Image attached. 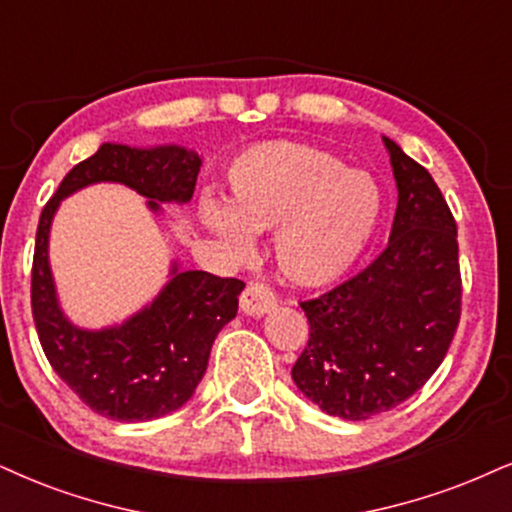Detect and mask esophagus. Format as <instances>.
Segmentation results:
<instances>
[{
	"label": "esophagus",
	"instance_id": "esophagus-1",
	"mask_svg": "<svg viewBox=\"0 0 512 512\" xmlns=\"http://www.w3.org/2000/svg\"><path fill=\"white\" fill-rule=\"evenodd\" d=\"M275 306L277 299L273 289L263 285V282H251L242 292V296H239V308H242L244 315H251V318H261V315L273 311Z\"/></svg>",
	"mask_w": 512,
	"mask_h": 512
}]
</instances>
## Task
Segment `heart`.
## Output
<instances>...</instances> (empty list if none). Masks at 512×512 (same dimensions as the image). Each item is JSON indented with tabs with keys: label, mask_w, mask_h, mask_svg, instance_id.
Wrapping results in <instances>:
<instances>
[{
	"label": "heart",
	"mask_w": 512,
	"mask_h": 512,
	"mask_svg": "<svg viewBox=\"0 0 512 512\" xmlns=\"http://www.w3.org/2000/svg\"><path fill=\"white\" fill-rule=\"evenodd\" d=\"M206 230L237 249L251 232L275 235L282 275L299 287L342 280L365 254L382 218V192L365 170L346 168L330 151L273 140L249 147L227 168V204L201 197Z\"/></svg>",
	"instance_id": "heart-1"
}]
</instances>
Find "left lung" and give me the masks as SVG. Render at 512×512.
<instances>
[{
	"label": "left lung",
	"mask_w": 512,
	"mask_h": 512,
	"mask_svg": "<svg viewBox=\"0 0 512 512\" xmlns=\"http://www.w3.org/2000/svg\"><path fill=\"white\" fill-rule=\"evenodd\" d=\"M399 204L387 249L344 285L304 301L311 337L292 377L327 415L368 420L434 375L460 320L458 232L441 189L382 137Z\"/></svg>",
	"instance_id": "8db88e82"
}]
</instances>
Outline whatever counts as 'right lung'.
<instances>
[{
  "label": "right lung",
  "instance_id": "1",
  "mask_svg": "<svg viewBox=\"0 0 512 512\" xmlns=\"http://www.w3.org/2000/svg\"><path fill=\"white\" fill-rule=\"evenodd\" d=\"M201 159L197 151L163 144L137 149L106 142L61 180L42 208L33 258V318L44 356L56 375L94 413L121 422H147L173 413L192 399L204 377L218 332L237 315L244 282L204 270L170 266V280L151 304L121 325L85 330L61 311L49 268V230L56 208L82 187L118 182L161 204H187Z\"/></svg>",
  "mask_w": 512,
  "mask_h": 512
}]
</instances>
